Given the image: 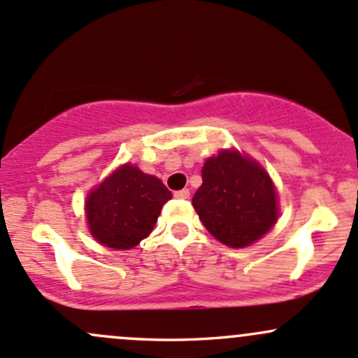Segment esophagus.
Listing matches in <instances>:
<instances>
[{"label": "esophagus", "mask_w": 358, "mask_h": 358, "mask_svg": "<svg viewBox=\"0 0 358 358\" xmlns=\"http://www.w3.org/2000/svg\"><path fill=\"white\" fill-rule=\"evenodd\" d=\"M176 199H189L190 197V190L189 189H182V190H176L175 194Z\"/></svg>", "instance_id": "34e87169"}]
</instances>
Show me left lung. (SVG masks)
Masks as SVG:
<instances>
[{
    "label": "left lung",
    "mask_w": 358,
    "mask_h": 358,
    "mask_svg": "<svg viewBox=\"0 0 358 358\" xmlns=\"http://www.w3.org/2000/svg\"><path fill=\"white\" fill-rule=\"evenodd\" d=\"M192 204L210 235L233 248L254 243L278 220L269 175L236 150H221L206 161Z\"/></svg>",
    "instance_id": "8db88e82"
}]
</instances>
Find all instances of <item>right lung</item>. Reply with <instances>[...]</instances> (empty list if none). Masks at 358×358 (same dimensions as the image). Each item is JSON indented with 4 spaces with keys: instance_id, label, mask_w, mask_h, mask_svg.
<instances>
[{
    "instance_id": "add662e5",
    "label": "right lung",
    "mask_w": 358,
    "mask_h": 358,
    "mask_svg": "<svg viewBox=\"0 0 358 358\" xmlns=\"http://www.w3.org/2000/svg\"><path fill=\"white\" fill-rule=\"evenodd\" d=\"M169 199L171 192L159 178L125 164L90 192L85 202L90 233L106 247H135L152 231Z\"/></svg>"
}]
</instances>
